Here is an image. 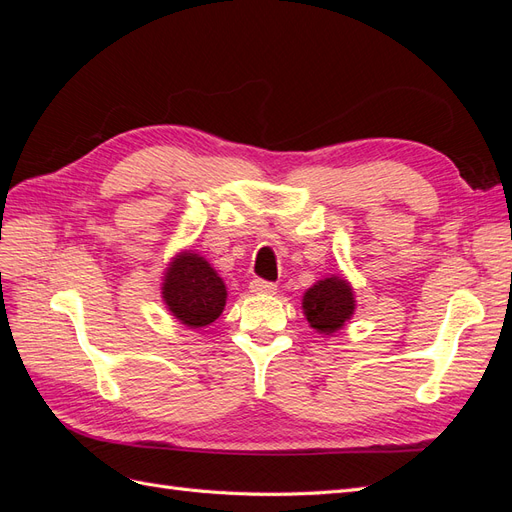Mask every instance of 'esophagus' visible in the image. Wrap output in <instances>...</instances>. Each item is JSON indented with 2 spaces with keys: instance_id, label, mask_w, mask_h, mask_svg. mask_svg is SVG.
<instances>
[{
  "instance_id": "1",
  "label": "esophagus",
  "mask_w": 512,
  "mask_h": 512,
  "mask_svg": "<svg viewBox=\"0 0 512 512\" xmlns=\"http://www.w3.org/2000/svg\"><path fill=\"white\" fill-rule=\"evenodd\" d=\"M250 290L256 294H275L277 286L273 282H265V280H252Z\"/></svg>"
}]
</instances>
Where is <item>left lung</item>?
<instances>
[{"instance_id":"left-lung-1","label":"left lung","mask_w":512,"mask_h":512,"mask_svg":"<svg viewBox=\"0 0 512 512\" xmlns=\"http://www.w3.org/2000/svg\"><path fill=\"white\" fill-rule=\"evenodd\" d=\"M354 305V290L339 275L324 277L303 294V314L309 327L324 335L344 329L354 314Z\"/></svg>"}]
</instances>
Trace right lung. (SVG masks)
<instances>
[{
    "label": "right lung",
    "instance_id": "obj_1",
    "mask_svg": "<svg viewBox=\"0 0 512 512\" xmlns=\"http://www.w3.org/2000/svg\"><path fill=\"white\" fill-rule=\"evenodd\" d=\"M226 297L222 277L200 254L185 250L170 260L162 280V299L185 327L203 329L218 320Z\"/></svg>",
    "mask_w": 512,
    "mask_h": 512
}]
</instances>
